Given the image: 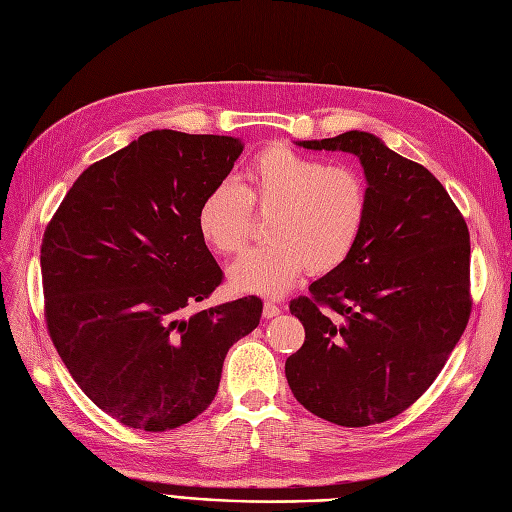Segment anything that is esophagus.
<instances>
[{"mask_svg":"<svg viewBox=\"0 0 512 512\" xmlns=\"http://www.w3.org/2000/svg\"><path fill=\"white\" fill-rule=\"evenodd\" d=\"M282 314V307L277 305V303H273V301H265V307H262V316L265 318H275V316H280Z\"/></svg>","mask_w":512,"mask_h":512,"instance_id":"esophagus-1","label":"esophagus"}]
</instances>
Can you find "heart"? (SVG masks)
Masks as SVG:
<instances>
[{
  "instance_id": "heart-1",
  "label": "heart",
  "mask_w": 512,
  "mask_h": 512,
  "mask_svg": "<svg viewBox=\"0 0 512 512\" xmlns=\"http://www.w3.org/2000/svg\"><path fill=\"white\" fill-rule=\"evenodd\" d=\"M252 211L269 218V243L243 256L230 280L277 297L305 269L331 273L350 256L365 224L367 185L348 164H327L277 143L258 153L239 185L220 183L200 200V237L213 252L239 256L254 235Z\"/></svg>"
}]
</instances>
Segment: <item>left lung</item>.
<instances>
[{
    "instance_id": "obj_1",
    "label": "left lung",
    "mask_w": 512,
    "mask_h": 512,
    "mask_svg": "<svg viewBox=\"0 0 512 512\" xmlns=\"http://www.w3.org/2000/svg\"><path fill=\"white\" fill-rule=\"evenodd\" d=\"M305 149L348 151L367 177V215L350 256L290 301L305 342L288 356L299 404L342 427L384 423L410 408L466 331L470 232L425 166L350 130Z\"/></svg>"
}]
</instances>
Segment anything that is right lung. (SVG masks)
I'll use <instances>...</instances> for the list:
<instances>
[{
  "label": "right lung",
  "instance_id": "right-lung-1",
  "mask_svg": "<svg viewBox=\"0 0 512 512\" xmlns=\"http://www.w3.org/2000/svg\"><path fill=\"white\" fill-rule=\"evenodd\" d=\"M241 151L232 136L147 132L83 170L46 224V329L81 391L121 425L190 423L218 393L228 348L258 327V297L188 314L224 280L196 226L200 200Z\"/></svg>",
  "mask_w": 512,
  "mask_h": 512
}]
</instances>
